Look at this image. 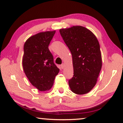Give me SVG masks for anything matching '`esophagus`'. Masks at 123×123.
Masks as SVG:
<instances>
[{
    "label": "esophagus",
    "instance_id": "1",
    "mask_svg": "<svg viewBox=\"0 0 123 123\" xmlns=\"http://www.w3.org/2000/svg\"><path fill=\"white\" fill-rule=\"evenodd\" d=\"M64 66H65V65H64V64H62V65H60V66H61V68H62V69H64Z\"/></svg>",
    "mask_w": 123,
    "mask_h": 123
}]
</instances>
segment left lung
Listing matches in <instances>:
<instances>
[{
	"mask_svg": "<svg viewBox=\"0 0 123 123\" xmlns=\"http://www.w3.org/2000/svg\"><path fill=\"white\" fill-rule=\"evenodd\" d=\"M72 57L74 76L69 80L71 91L78 95L89 92L94 87L102 68V57L97 38L80 25L59 30Z\"/></svg>",
	"mask_w": 123,
	"mask_h": 123,
	"instance_id": "1",
	"label": "left lung"
}]
</instances>
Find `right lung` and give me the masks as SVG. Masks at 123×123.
<instances>
[{"mask_svg": "<svg viewBox=\"0 0 123 123\" xmlns=\"http://www.w3.org/2000/svg\"><path fill=\"white\" fill-rule=\"evenodd\" d=\"M55 33L53 31L37 33L28 38L24 45V72L31 83L39 91L51 89L59 71L48 49Z\"/></svg>", "mask_w": 123, "mask_h": 123, "instance_id": "obj_1", "label": "right lung"}]
</instances>
